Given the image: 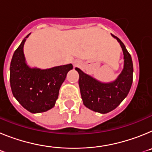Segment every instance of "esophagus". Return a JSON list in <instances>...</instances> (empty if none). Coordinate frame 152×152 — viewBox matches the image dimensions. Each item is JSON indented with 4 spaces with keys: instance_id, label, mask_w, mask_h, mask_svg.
I'll list each match as a JSON object with an SVG mask.
<instances>
[{
    "instance_id": "obj_1",
    "label": "esophagus",
    "mask_w": 152,
    "mask_h": 152,
    "mask_svg": "<svg viewBox=\"0 0 152 152\" xmlns=\"http://www.w3.org/2000/svg\"><path fill=\"white\" fill-rule=\"evenodd\" d=\"M73 64H74V66H77V64H78V61H75L73 62Z\"/></svg>"
}]
</instances>
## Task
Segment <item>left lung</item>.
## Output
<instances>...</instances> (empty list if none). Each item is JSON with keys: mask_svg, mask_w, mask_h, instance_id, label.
Returning <instances> with one entry per match:
<instances>
[{"mask_svg": "<svg viewBox=\"0 0 152 152\" xmlns=\"http://www.w3.org/2000/svg\"><path fill=\"white\" fill-rule=\"evenodd\" d=\"M111 35L120 44L124 56L123 69L116 80L103 83L84 73L80 68H75L79 74L78 84L84 105L100 113H107L116 109L127 96L132 84L133 64L131 56L123 42Z\"/></svg>", "mask_w": 152, "mask_h": 152, "instance_id": "left-lung-1", "label": "left lung"}]
</instances>
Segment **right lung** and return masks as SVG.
<instances>
[{"mask_svg": "<svg viewBox=\"0 0 152 152\" xmlns=\"http://www.w3.org/2000/svg\"><path fill=\"white\" fill-rule=\"evenodd\" d=\"M23 39L14 52L10 67V82L13 96L23 107L32 113L45 112L54 107L61 84L72 64L47 69L30 68L23 53Z\"/></svg>", "mask_w": 152, "mask_h": 152, "instance_id": "obj_1", "label": "right lung"}]
</instances>
